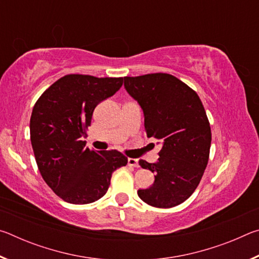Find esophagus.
<instances>
[{"label":"esophagus","instance_id":"1","mask_svg":"<svg viewBox=\"0 0 259 259\" xmlns=\"http://www.w3.org/2000/svg\"><path fill=\"white\" fill-rule=\"evenodd\" d=\"M128 164L131 166H139L138 159H134V157H129L128 159Z\"/></svg>","mask_w":259,"mask_h":259}]
</instances>
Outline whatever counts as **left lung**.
Returning a JSON list of instances; mask_svg holds the SVG:
<instances>
[{"label":"left lung","instance_id":"obj_1","mask_svg":"<svg viewBox=\"0 0 259 259\" xmlns=\"http://www.w3.org/2000/svg\"><path fill=\"white\" fill-rule=\"evenodd\" d=\"M124 88L143 109L147 138L162 145L154 163L139 160L155 181L138 196L152 207H176L195 191L208 164L211 130L203 105L194 90L165 73L126 76Z\"/></svg>","mask_w":259,"mask_h":259}]
</instances>
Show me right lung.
Returning a JSON list of instances; mask_svg holds the SVG:
<instances>
[{"label":"right lung","instance_id":"right-lung-1","mask_svg":"<svg viewBox=\"0 0 259 259\" xmlns=\"http://www.w3.org/2000/svg\"><path fill=\"white\" fill-rule=\"evenodd\" d=\"M123 77L71 74L42 94L30 116V142L45 182L73 204L95 202L106 192L114 170L128 163L117 151H90L85 129L96 106L120 90Z\"/></svg>","mask_w":259,"mask_h":259}]
</instances>
